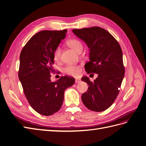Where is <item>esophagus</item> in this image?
Listing matches in <instances>:
<instances>
[{"mask_svg": "<svg viewBox=\"0 0 146 146\" xmlns=\"http://www.w3.org/2000/svg\"><path fill=\"white\" fill-rule=\"evenodd\" d=\"M80 81H81V80H80V79H78V78H76V80H75V82H76V83L80 82Z\"/></svg>", "mask_w": 146, "mask_h": 146, "instance_id": "1", "label": "esophagus"}]
</instances>
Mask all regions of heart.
Returning <instances> with one entry per match:
<instances>
[{
    "label": "heart",
    "instance_id": "1",
    "mask_svg": "<svg viewBox=\"0 0 146 146\" xmlns=\"http://www.w3.org/2000/svg\"><path fill=\"white\" fill-rule=\"evenodd\" d=\"M66 44L74 50L78 52L82 50L83 45L82 42L77 39H70L66 41ZM61 56V48L59 46L56 47L53 52V58L55 61H58ZM63 71L66 74L72 76H78L80 74L81 68L78 65L68 64L63 68Z\"/></svg>",
    "mask_w": 146,
    "mask_h": 146
}]
</instances>
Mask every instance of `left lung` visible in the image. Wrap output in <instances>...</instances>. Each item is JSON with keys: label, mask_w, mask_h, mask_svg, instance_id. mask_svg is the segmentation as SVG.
I'll return each mask as SVG.
<instances>
[{"label": "left lung", "mask_w": 146, "mask_h": 146, "mask_svg": "<svg viewBox=\"0 0 146 146\" xmlns=\"http://www.w3.org/2000/svg\"><path fill=\"white\" fill-rule=\"evenodd\" d=\"M72 32L90 48V61L85 65L86 72L98 74L94 82L86 76L82 78L89 85L82 95V102L91 111H103L114 103L124 77L121 47L108 31L99 27L74 29Z\"/></svg>", "instance_id": "8db88e82"}]
</instances>
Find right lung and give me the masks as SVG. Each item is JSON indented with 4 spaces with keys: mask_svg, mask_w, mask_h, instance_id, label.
<instances>
[{
    "mask_svg": "<svg viewBox=\"0 0 146 146\" xmlns=\"http://www.w3.org/2000/svg\"><path fill=\"white\" fill-rule=\"evenodd\" d=\"M66 32L67 30L41 31L29 39L20 54L18 76L24 93L33 109L44 116L58 111L65 90L75 83L69 76L50 80V74L55 71L53 52Z\"/></svg>",
    "mask_w": 146,
    "mask_h": 146,
    "instance_id": "add662e5",
    "label": "right lung"
}]
</instances>
